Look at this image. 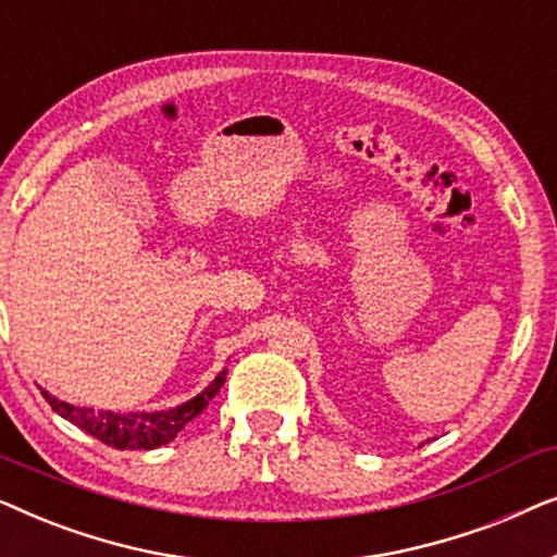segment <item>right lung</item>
Instances as JSON below:
<instances>
[{
	"mask_svg": "<svg viewBox=\"0 0 557 557\" xmlns=\"http://www.w3.org/2000/svg\"><path fill=\"white\" fill-rule=\"evenodd\" d=\"M225 383V370L197 395V398L182 403L172 410H154V413H111V410L78 408L71 403L58 400L55 395L42 391V398L50 403V408L65 421L78 425L81 431L103 441L106 446L121 448V451H144V448H157L170 444L177 433L185 429V423L200 416L205 406L215 398V393Z\"/></svg>",
	"mask_w": 557,
	"mask_h": 557,
	"instance_id": "obj_1",
	"label": "right lung"
}]
</instances>
